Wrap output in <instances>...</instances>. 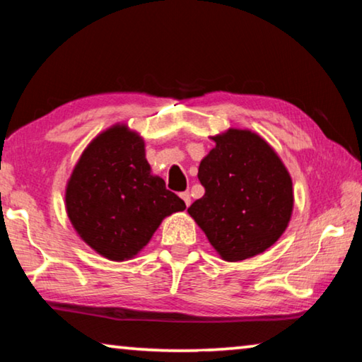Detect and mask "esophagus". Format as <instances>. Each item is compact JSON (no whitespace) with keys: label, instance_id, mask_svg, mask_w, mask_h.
I'll list each match as a JSON object with an SVG mask.
<instances>
[{"label":"esophagus","instance_id":"obj_1","mask_svg":"<svg viewBox=\"0 0 362 362\" xmlns=\"http://www.w3.org/2000/svg\"><path fill=\"white\" fill-rule=\"evenodd\" d=\"M180 198L185 201V204H187V207L192 204V196H189V193L188 192H183V193H180Z\"/></svg>","mask_w":362,"mask_h":362}]
</instances>
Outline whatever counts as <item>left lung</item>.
Here are the masks:
<instances>
[{
    "label": "left lung",
    "mask_w": 362,
    "mask_h": 362,
    "mask_svg": "<svg viewBox=\"0 0 362 362\" xmlns=\"http://www.w3.org/2000/svg\"><path fill=\"white\" fill-rule=\"evenodd\" d=\"M199 164L203 198L188 207L214 249L228 262L249 259L278 241L289 223L293 194L284 164L265 140L230 129L214 137Z\"/></svg>",
    "instance_id": "obj_1"
}]
</instances>
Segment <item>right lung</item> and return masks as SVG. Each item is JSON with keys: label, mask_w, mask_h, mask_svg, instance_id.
<instances>
[{"label": "right lung", "mask_w": 362, "mask_h": 362, "mask_svg": "<svg viewBox=\"0 0 362 362\" xmlns=\"http://www.w3.org/2000/svg\"><path fill=\"white\" fill-rule=\"evenodd\" d=\"M65 201L78 235L110 260L131 259L164 217L187 207L150 174L144 140L126 126L100 134L84 150Z\"/></svg>", "instance_id": "1"}]
</instances>
